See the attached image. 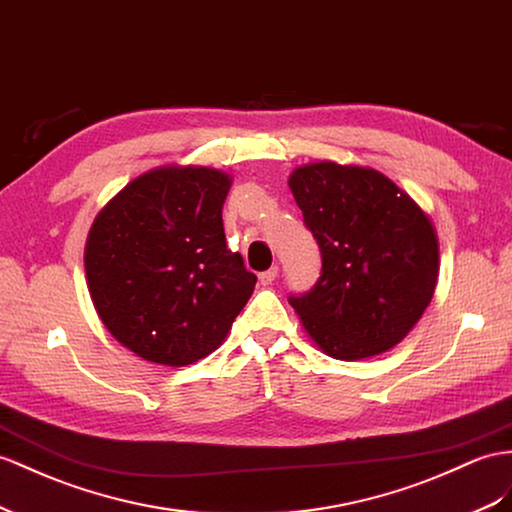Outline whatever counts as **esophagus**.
<instances>
[{"label":"esophagus","instance_id":"obj_1","mask_svg":"<svg viewBox=\"0 0 512 512\" xmlns=\"http://www.w3.org/2000/svg\"><path fill=\"white\" fill-rule=\"evenodd\" d=\"M277 274H279V268H277V266H272L270 270H266V272H261V274H259V283H261V285H272V281L277 279Z\"/></svg>","mask_w":512,"mask_h":512}]
</instances>
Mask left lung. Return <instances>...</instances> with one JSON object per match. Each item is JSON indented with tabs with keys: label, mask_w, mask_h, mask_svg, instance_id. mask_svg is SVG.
Here are the masks:
<instances>
[{
	"label": "left lung",
	"mask_w": 512,
	"mask_h": 512,
	"mask_svg": "<svg viewBox=\"0 0 512 512\" xmlns=\"http://www.w3.org/2000/svg\"><path fill=\"white\" fill-rule=\"evenodd\" d=\"M322 272L290 296L311 342L339 361L400 344L422 318L439 277V240L428 214L368 166L313 162L290 175Z\"/></svg>",
	"instance_id": "1"
}]
</instances>
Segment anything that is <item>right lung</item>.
<instances>
[{"label":"right lung","mask_w":512,"mask_h":512,"mask_svg":"<svg viewBox=\"0 0 512 512\" xmlns=\"http://www.w3.org/2000/svg\"><path fill=\"white\" fill-rule=\"evenodd\" d=\"M231 177L162 166L129 181L88 231V292L110 335L140 359L181 368L214 352L257 277L227 248Z\"/></svg>","instance_id":"obj_1"}]
</instances>
